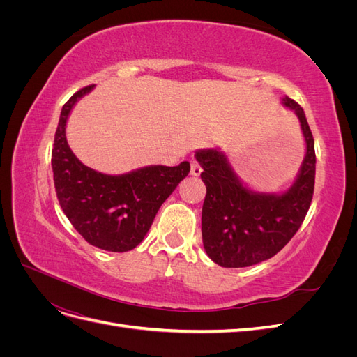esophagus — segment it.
Masks as SVG:
<instances>
[{
	"label": "esophagus",
	"instance_id": "obj_1",
	"mask_svg": "<svg viewBox=\"0 0 357 357\" xmlns=\"http://www.w3.org/2000/svg\"><path fill=\"white\" fill-rule=\"evenodd\" d=\"M201 172H202V168H201V165L198 164V162L197 160H190V174L198 177Z\"/></svg>",
	"mask_w": 357,
	"mask_h": 357
}]
</instances>
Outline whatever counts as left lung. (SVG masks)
I'll return each instance as SVG.
<instances>
[{"label":"left lung","instance_id":"obj_1","mask_svg":"<svg viewBox=\"0 0 357 357\" xmlns=\"http://www.w3.org/2000/svg\"><path fill=\"white\" fill-rule=\"evenodd\" d=\"M283 104L301 122L307 153L299 176L282 195L257 193L243 186L219 150H198L201 178L207 188L202 205V243L213 262L244 268L277 255L304 222L314 193V138L302 107L289 96Z\"/></svg>","mask_w":357,"mask_h":357}]
</instances>
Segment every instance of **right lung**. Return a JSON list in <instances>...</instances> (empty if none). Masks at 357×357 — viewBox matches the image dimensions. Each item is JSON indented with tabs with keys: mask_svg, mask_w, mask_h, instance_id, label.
<instances>
[{
	"mask_svg": "<svg viewBox=\"0 0 357 357\" xmlns=\"http://www.w3.org/2000/svg\"><path fill=\"white\" fill-rule=\"evenodd\" d=\"M63 104L52 150L53 181L62 211L83 238L107 252H128L143 241L160 205L185 178L190 165H150L122 176H109L83 165L66 138L67 119L83 95Z\"/></svg>",
	"mask_w": 357,
	"mask_h": 357,
	"instance_id": "add662e5",
	"label": "right lung"
}]
</instances>
